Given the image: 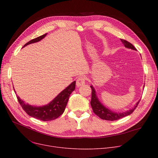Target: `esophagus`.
Listing matches in <instances>:
<instances>
[{"label": "esophagus", "mask_w": 158, "mask_h": 158, "mask_svg": "<svg viewBox=\"0 0 158 158\" xmlns=\"http://www.w3.org/2000/svg\"><path fill=\"white\" fill-rule=\"evenodd\" d=\"M85 81H86V79L84 77H79V78L77 79L76 81V85L77 87H80L82 85H84L85 83Z\"/></svg>", "instance_id": "34e87169"}]
</instances>
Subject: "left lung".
Listing matches in <instances>:
<instances>
[{"label":"left lung","instance_id":"8db88e82","mask_svg":"<svg viewBox=\"0 0 158 158\" xmlns=\"http://www.w3.org/2000/svg\"><path fill=\"white\" fill-rule=\"evenodd\" d=\"M123 45L125 46V47L127 48H131L132 50H135V51H136V48L132 45L131 43L128 42L127 41L120 39ZM91 88H92V100H91L90 104L91 106H92L93 111L94 113L97 115L98 117H100L102 120H110V121H114V120H119L122 118H123L126 117V116H128L131 114L132 112L135 111L136 109V107L138 105L139 101L136 102V105L134 106V107H132L131 110H127L125 112H122V113H117V112H114L110 110H109L107 107H105L101 102L98 100V98L97 95L96 91L94 86L92 85L90 86Z\"/></svg>","mask_w":158,"mask_h":158}]
</instances>
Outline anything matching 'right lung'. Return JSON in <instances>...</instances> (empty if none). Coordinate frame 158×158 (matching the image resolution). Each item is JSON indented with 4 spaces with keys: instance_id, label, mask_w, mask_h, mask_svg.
Here are the masks:
<instances>
[{
    "instance_id": "right-lung-1",
    "label": "right lung",
    "mask_w": 158,
    "mask_h": 158,
    "mask_svg": "<svg viewBox=\"0 0 158 158\" xmlns=\"http://www.w3.org/2000/svg\"><path fill=\"white\" fill-rule=\"evenodd\" d=\"M46 35L47 34H45L31 40L29 42L25 44L23 47L38 42L44 38ZM75 88H76V81H73L58 94L51 102H50L48 104L41 106H31L29 104H26L25 101L22 100L19 96L16 95V97H17L18 101L23 110L31 117L42 121H51L58 118L63 113L69 101V97Z\"/></svg>"
}]
</instances>
